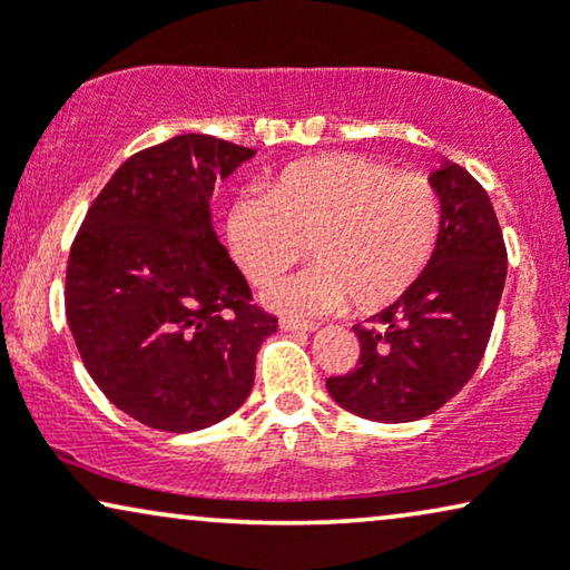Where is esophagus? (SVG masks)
Returning a JSON list of instances; mask_svg holds the SVG:
<instances>
[{"label":"esophagus","instance_id":"34e87169","mask_svg":"<svg viewBox=\"0 0 570 570\" xmlns=\"http://www.w3.org/2000/svg\"><path fill=\"white\" fill-rule=\"evenodd\" d=\"M279 330L283 332H312L314 324L298 322V320H293V316H283V320H279Z\"/></svg>","mask_w":570,"mask_h":570}]
</instances>
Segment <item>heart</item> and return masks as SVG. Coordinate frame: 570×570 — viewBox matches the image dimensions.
I'll use <instances>...</instances> for the list:
<instances>
[{
  "label": "heart",
  "instance_id": "heart-1",
  "mask_svg": "<svg viewBox=\"0 0 570 570\" xmlns=\"http://www.w3.org/2000/svg\"><path fill=\"white\" fill-rule=\"evenodd\" d=\"M442 233L440 190L424 173L361 154L298 161L227 214L230 250L254 285H269L308 254V269L269 287L285 314L374 312L430 267Z\"/></svg>",
  "mask_w": 570,
  "mask_h": 570
}]
</instances>
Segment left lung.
<instances>
[{"mask_svg": "<svg viewBox=\"0 0 570 570\" xmlns=\"http://www.w3.org/2000/svg\"><path fill=\"white\" fill-rule=\"evenodd\" d=\"M442 233L430 267L395 303L356 324L361 358L330 376L335 403L356 416L403 424L442 409L476 372L508 275V250L487 190L461 165L430 175Z\"/></svg>", "mask_w": 570, "mask_h": 570, "instance_id": "8db88e82", "label": "left lung"}]
</instances>
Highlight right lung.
<instances>
[{
	"label": "right lung",
	"instance_id": "obj_1",
	"mask_svg": "<svg viewBox=\"0 0 570 570\" xmlns=\"http://www.w3.org/2000/svg\"><path fill=\"white\" fill-rule=\"evenodd\" d=\"M254 149L202 132L132 154L86 212L65 312L99 390L140 424L196 432L240 409L277 316L212 227L209 198Z\"/></svg>",
	"mask_w": 570,
	"mask_h": 570
}]
</instances>
